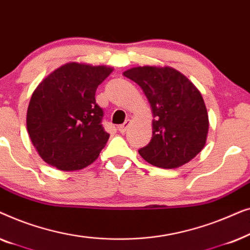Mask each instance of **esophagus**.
<instances>
[{"instance_id":"esophagus-1","label":"esophagus","mask_w":250,"mask_h":250,"mask_svg":"<svg viewBox=\"0 0 250 250\" xmlns=\"http://www.w3.org/2000/svg\"><path fill=\"white\" fill-rule=\"evenodd\" d=\"M128 124H129V121L127 119V121H126L124 124H122V125H119L118 127H117V129L121 133H125L126 132V129H127V127H128Z\"/></svg>"}]
</instances>
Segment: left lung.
Masks as SVG:
<instances>
[{
    "mask_svg": "<svg viewBox=\"0 0 250 250\" xmlns=\"http://www.w3.org/2000/svg\"><path fill=\"white\" fill-rule=\"evenodd\" d=\"M145 92L151 105L152 138L139 150L145 160L162 168L189 163L205 146L208 114L198 88L170 67H135L124 71Z\"/></svg>",
    "mask_w": 250,
    "mask_h": 250,
    "instance_id": "8db88e82",
    "label": "left lung"
}]
</instances>
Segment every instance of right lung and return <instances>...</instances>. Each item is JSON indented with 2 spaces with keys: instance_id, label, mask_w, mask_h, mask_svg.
Wrapping results in <instances>:
<instances>
[{
  "instance_id": "add662e5",
  "label": "right lung",
  "mask_w": 250,
  "mask_h": 250,
  "mask_svg": "<svg viewBox=\"0 0 250 250\" xmlns=\"http://www.w3.org/2000/svg\"><path fill=\"white\" fill-rule=\"evenodd\" d=\"M107 66L69 62L41 82L30 98L27 129L39 155L60 170H78L94 162L109 133L95 91L111 74Z\"/></svg>"
}]
</instances>
